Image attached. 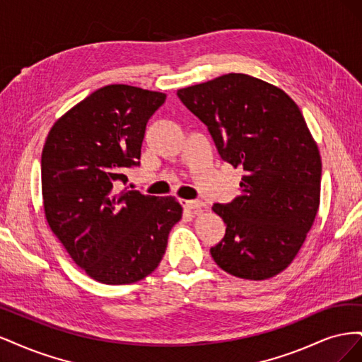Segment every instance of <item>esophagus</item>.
<instances>
[{"label":"esophagus","instance_id":"1","mask_svg":"<svg viewBox=\"0 0 362 362\" xmlns=\"http://www.w3.org/2000/svg\"><path fill=\"white\" fill-rule=\"evenodd\" d=\"M181 205L185 208V210H199V208L204 206L202 201H181Z\"/></svg>","mask_w":362,"mask_h":362}]
</instances>
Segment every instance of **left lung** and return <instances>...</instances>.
<instances>
[{
    "instance_id": "obj_1",
    "label": "left lung",
    "mask_w": 362,
    "mask_h": 362,
    "mask_svg": "<svg viewBox=\"0 0 362 362\" xmlns=\"http://www.w3.org/2000/svg\"><path fill=\"white\" fill-rule=\"evenodd\" d=\"M177 93L221 157L243 170L237 198L213 205L226 223L213 259L237 278H273L298 255L320 204L322 158L302 112L279 87L246 74Z\"/></svg>"
}]
</instances>
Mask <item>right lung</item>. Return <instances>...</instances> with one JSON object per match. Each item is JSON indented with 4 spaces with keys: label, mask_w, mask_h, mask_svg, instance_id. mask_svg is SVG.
<instances>
[{
    "label": "right lung",
    "mask_w": 362,
    "mask_h": 362,
    "mask_svg": "<svg viewBox=\"0 0 362 362\" xmlns=\"http://www.w3.org/2000/svg\"><path fill=\"white\" fill-rule=\"evenodd\" d=\"M164 101V93L134 86L101 87L59 117L43 145L45 218L75 264L98 282L124 286L151 275L182 216L173 196L117 193Z\"/></svg>",
    "instance_id": "obj_1"
}]
</instances>
